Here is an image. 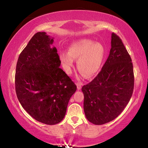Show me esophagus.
<instances>
[{
    "label": "esophagus",
    "mask_w": 148,
    "mask_h": 148,
    "mask_svg": "<svg viewBox=\"0 0 148 148\" xmlns=\"http://www.w3.org/2000/svg\"><path fill=\"white\" fill-rule=\"evenodd\" d=\"M76 86H77V90H80L82 89V84L80 83H77L76 84Z\"/></svg>",
    "instance_id": "1"
}]
</instances>
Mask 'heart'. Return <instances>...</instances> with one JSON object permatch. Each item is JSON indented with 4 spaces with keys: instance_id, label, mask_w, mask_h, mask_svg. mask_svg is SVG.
I'll use <instances>...</instances> for the list:
<instances>
[{
    "instance_id": "b5f03b06",
    "label": "heart",
    "mask_w": 148,
    "mask_h": 148,
    "mask_svg": "<svg viewBox=\"0 0 148 148\" xmlns=\"http://www.w3.org/2000/svg\"><path fill=\"white\" fill-rule=\"evenodd\" d=\"M104 56L105 48L102 44L83 39L72 43L68 53L61 51L59 57L67 74L71 73L74 59H76L79 71L86 76L91 77L101 69Z\"/></svg>"
}]
</instances>
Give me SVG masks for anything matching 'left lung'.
I'll return each instance as SVG.
<instances>
[{"mask_svg":"<svg viewBox=\"0 0 148 148\" xmlns=\"http://www.w3.org/2000/svg\"><path fill=\"white\" fill-rule=\"evenodd\" d=\"M131 56L116 34H112L109 56L98 75L82 88L86 118L95 125L112 121L124 110L134 89Z\"/></svg>","mask_w":148,"mask_h":148,"instance_id":"8db88e82","label":"left lung"}]
</instances>
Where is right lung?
Returning <instances> with one entry per match:
<instances>
[{
  "label": "right lung",
  "instance_id": "obj_1",
  "mask_svg": "<svg viewBox=\"0 0 148 148\" xmlns=\"http://www.w3.org/2000/svg\"><path fill=\"white\" fill-rule=\"evenodd\" d=\"M53 38L38 32L30 40L17 60L15 86L20 104L34 119L56 125L63 119L77 87L59 68Z\"/></svg>",
  "mask_w": 148,
  "mask_h": 148
}]
</instances>
